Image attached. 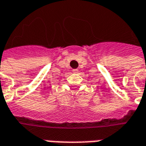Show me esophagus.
<instances>
[{"label":"esophagus","instance_id":"34e87169","mask_svg":"<svg viewBox=\"0 0 146 146\" xmlns=\"http://www.w3.org/2000/svg\"><path fill=\"white\" fill-rule=\"evenodd\" d=\"M73 72L74 73H78V70H73Z\"/></svg>","mask_w":146,"mask_h":146}]
</instances>
